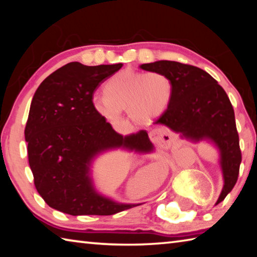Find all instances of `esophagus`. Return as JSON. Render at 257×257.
I'll list each match as a JSON object with an SVG mask.
<instances>
[{
  "label": "esophagus",
  "mask_w": 257,
  "mask_h": 257,
  "mask_svg": "<svg viewBox=\"0 0 257 257\" xmlns=\"http://www.w3.org/2000/svg\"><path fill=\"white\" fill-rule=\"evenodd\" d=\"M150 138L152 142L159 143V144H163V145H168L171 139V136L170 135H168L167 133H164L162 129H153L150 133Z\"/></svg>",
  "instance_id": "1"
}]
</instances>
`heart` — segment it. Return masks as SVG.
I'll list each match as a JSON object with an SVG mask.
<instances>
[{
    "mask_svg": "<svg viewBox=\"0 0 257 257\" xmlns=\"http://www.w3.org/2000/svg\"><path fill=\"white\" fill-rule=\"evenodd\" d=\"M104 95H95L93 107L111 122L127 110L135 122L145 124L167 111L171 104L175 85L170 77L160 71L141 72L125 69L113 75L103 87Z\"/></svg>",
    "mask_w": 257,
    "mask_h": 257,
    "instance_id": "heart-1",
    "label": "heart"
}]
</instances>
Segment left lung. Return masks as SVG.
<instances>
[{
	"mask_svg": "<svg viewBox=\"0 0 257 257\" xmlns=\"http://www.w3.org/2000/svg\"><path fill=\"white\" fill-rule=\"evenodd\" d=\"M141 68L163 72L175 85L171 104L154 123L195 142L211 139L219 147L224 186L216 204L222 202L236 185L241 163L234 111L227 93L206 71L190 64L163 60Z\"/></svg>",
	"mask_w": 257,
	"mask_h": 257,
	"instance_id": "8db88e82",
	"label": "left lung"
}]
</instances>
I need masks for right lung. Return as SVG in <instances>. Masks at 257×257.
Wrapping results in <instances>:
<instances>
[{"mask_svg":"<svg viewBox=\"0 0 257 257\" xmlns=\"http://www.w3.org/2000/svg\"><path fill=\"white\" fill-rule=\"evenodd\" d=\"M122 63L70 62L44 79L35 93L25 128L28 161L38 194L70 215H112L139 204H119L95 191L89 164L101 152L123 147L151 152L145 130L123 137L93 107L95 89Z\"/></svg>","mask_w":257,"mask_h":257,"instance_id":"right-lung-1","label":"right lung"}]
</instances>
